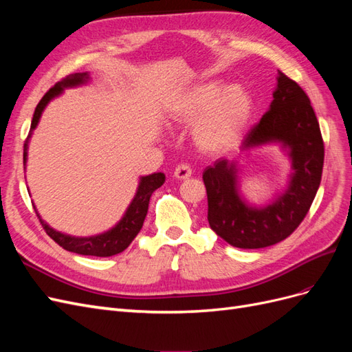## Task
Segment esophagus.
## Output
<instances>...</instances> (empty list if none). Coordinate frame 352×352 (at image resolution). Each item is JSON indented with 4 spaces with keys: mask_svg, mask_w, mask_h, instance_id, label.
Segmentation results:
<instances>
[{
    "mask_svg": "<svg viewBox=\"0 0 352 352\" xmlns=\"http://www.w3.org/2000/svg\"><path fill=\"white\" fill-rule=\"evenodd\" d=\"M190 175H192V168H190L188 164H179L176 168H175V173L173 176L179 180H185V179H189Z\"/></svg>",
    "mask_w": 352,
    "mask_h": 352,
    "instance_id": "esophagus-1",
    "label": "esophagus"
}]
</instances>
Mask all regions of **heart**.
I'll return each instance as SVG.
<instances>
[{"label": "heart", "mask_w": 352, "mask_h": 352, "mask_svg": "<svg viewBox=\"0 0 352 352\" xmlns=\"http://www.w3.org/2000/svg\"><path fill=\"white\" fill-rule=\"evenodd\" d=\"M252 116V100L239 85L226 87L220 80H204L176 94L167 105L173 124L194 120L192 138L206 154H223L235 146L247 131Z\"/></svg>", "instance_id": "obj_1"}]
</instances>
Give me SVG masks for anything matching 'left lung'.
<instances>
[{
    "label": "left lung",
    "mask_w": 352,
    "mask_h": 352,
    "mask_svg": "<svg viewBox=\"0 0 352 352\" xmlns=\"http://www.w3.org/2000/svg\"><path fill=\"white\" fill-rule=\"evenodd\" d=\"M270 144L282 146L292 172L286 189L267 206H251L242 198L236 162L220 158L202 173L210 228L232 247L265 248L286 239L307 216L320 186L324 162L320 126L310 98L282 72L269 110L243 138L241 150Z\"/></svg>",
    "instance_id": "obj_1"
}]
</instances>
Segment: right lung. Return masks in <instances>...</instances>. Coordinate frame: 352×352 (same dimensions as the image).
<instances>
[{
	"label": "right lung",
	"instance_id": "obj_1",
	"mask_svg": "<svg viewBox=\"0 0 352 352\" xmlns=\"http://www.w3.org/2000/svg\"><path fill=\"white\" fill-rule=\"evenodd\" d=\"M89 82V73L83 72V73H73L69 74L67 78L63 80L57 82L54 87H52L39 104L36 105L35 113H34V119H32L30 124V131L29 136L25 141V150H23V164L26 166L28 162V148H29V140L32 136V132L35 131V127L39 123V119L42 116V111L45 110L48 102L51 100H54L58 95L63 94L66 88H74V87H80V85H85ZM166 176L164 173H153L148 176H142L140 180V185H138L136 194L132 199V202L127 207L126 212L120 221L117 223L114 228L110 230L100 233V235L95 236H70L66 235V233H61L56 229L50 228L47 223L41 219L38 214V219L41 221L42 228L45 229L48 233V236L51 239H54L61 248H65L70 252H76L80 255H94V257H111V255L119 254L124 251L127 247H129L131 242L135 239V236L140 233L142 229L145 216L148 212V204H150V198L155 189H158L164 184Z\"/></svg>",
	"mask_w": 352,
	"mask_h": 352
}]
</instances>
